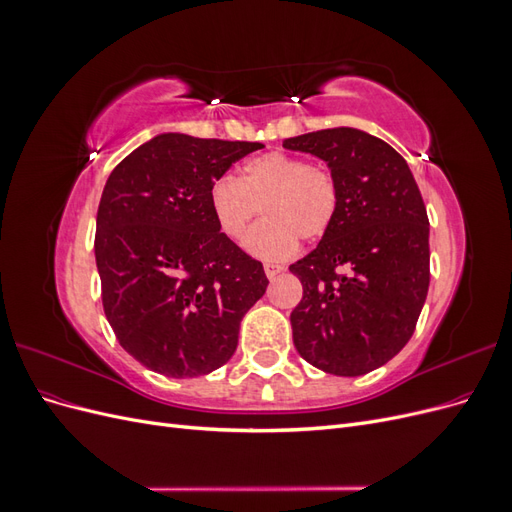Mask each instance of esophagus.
<instances>
[{"instance_id": "esophagus-1", "label": "esophagus", "mask_w": 512, "mask_h": 512, "mask_svg": "<svg viewBox=\"0 0 512 512\" xmlns=\"http://www.w3.org/2000/svg\"><path fill=\"white\" fill-rule=\"evenodd\" d=\"M282 271H284V267L277 265V262H265V273H267L269 280H275V277L280 275Z\"/></svg>"}]
</instances>
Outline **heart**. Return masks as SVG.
<instances>
[{
	"label": "heart",
	"mask_w": 512,
	"mask_h": 512,
	"mask_svg": "<svg viewBox=\"0 0 512 512\" xmlns=\"http://www.w3.org/2000/svg\"><path fill=\"white\" fill-rule=\"evenodd\" d=\"M209 209L232 241L243 239L258 211H265L243 247L256 258L282 260L297 250L299 237L316 241L327 235L337 218L339 188L329 168L271 151L245 162L239 179H215Z\"/></svg>",
	"instance_id": "heart-1"
}]
</instances>
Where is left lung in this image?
I'll use <instances>...</instances> for the list:
<instances>
[{
	"instance_id": "8db88e82",
	"label": "left lung",
	"mask_w": 512,
	"mask_h": 512,
	"mask_svg": "<svg viewBox=\"0 0 512 512\" xmlns=\"http://www.w3.org/2000/svg\"><path fill=\"white\" fill-rule=\"evenodd\" d=\"M327 162L339 188L333 226L290 265L303 284L292 342L333 376H363L408 344L429 290V220L408 162L356 128L286 138Z\"/></svg>"
}]
</instances>
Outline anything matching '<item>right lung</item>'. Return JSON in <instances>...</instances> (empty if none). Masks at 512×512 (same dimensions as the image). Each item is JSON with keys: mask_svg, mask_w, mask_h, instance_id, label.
<instances>
[{"mask_svg": "<svg viewBox=\"0 0 512 512\" xmlns=\"http://www.w3.org/2000/svg\"><path fill=\"white\" fill-rule=\"evenodd\" d=\"M262 147L166 132L108 177L94 245L102 305L121 348L147 369L194 378L235 354L269 280L213 220L209 188Z\"/></svg>", "mask_w": 512, "mask_h": 512, "instance_id": "obj_1", "label": "right lung"}]
</instances>
